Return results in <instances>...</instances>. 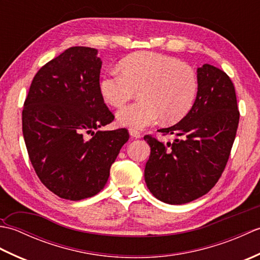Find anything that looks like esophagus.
<instances>
[{"label":"esophagus","mask_w":260,"mask_h":260,"mask_svg":"<svg viewBox=\"0 0 260 260\" xmlns=\"http://www.w3.org/2000/svg\"><path fill=\"white\" fill-rule=\"evenodd\" d=\"M128 132H129V135L132 137H134V139H140V137L142 136L140 132L137 131V129H135V128H129Z\"/></svg>","instance_id":"obj_1"}]
</instances>
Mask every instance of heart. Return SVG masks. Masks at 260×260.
I'll return each mask as SVG.
<instances>
[{"label": "heart", "mask_w": 260, "mask_h": 260, "mask_svg": "<svg viewBox=\"0 0 260 260\" xmlns=\"http://www.w3.org/2000/svg\"><path fill=\"white\" fill-rule=\"evenodd\" d=\"M119 71H109L99 81L105 102L121 107L139 90L141 101L119 109L121 125L144 128L161 117L165 123L181 119L193 106L198 77L189 64L165 54L143 51L125 58Z\"/></svg>", "instance_id": "1"}]
</instances>
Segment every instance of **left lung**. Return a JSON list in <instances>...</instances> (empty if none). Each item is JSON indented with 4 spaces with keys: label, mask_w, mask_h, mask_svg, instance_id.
<instances>
[{
    "label": "left lung",
    "mask_w": 260,
    "mask_h": 260,
    "mask_svg": "<svg viewBox=\"0 0 260 260\" xmlns=\"http://www.w3.org/2000/svg\"><path fill=\"white\" fill-rule=\"evenodd\" d=\"M198 92L190 112L179 123L158 129L179 136L172 143L145 135L151 155L145 182L152 194L169 204H183L206 194L228 162L239 110L233 81L211 64L198 68Z\"/></svg>",
    "instance_id": "obj_1"
}]
</instances>
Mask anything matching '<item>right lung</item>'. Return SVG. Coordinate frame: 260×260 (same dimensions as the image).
<instances>
[{
  "label": "right lung",
  "instance_id": "1",
  "mask_svg": "<svg viewBox=\"0 0 260 260\" xmlns=\"http://www.w3.org/2000/svg\"><path fill=\"white\" fill-rule=\"evenodd\" d=\"M97 52L71 47L46 63L32 80L22 112L32 167L42 183L66 200L102 191L129 139L126 128L95 132L114 120L99 90Z\"/></svg>",
  "mask_w": 260,
  "mask_h": 260
}]
</instances>
